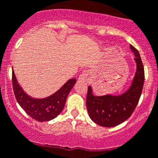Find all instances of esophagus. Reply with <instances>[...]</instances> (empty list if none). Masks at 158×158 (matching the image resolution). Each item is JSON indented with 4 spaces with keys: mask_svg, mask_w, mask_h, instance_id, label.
<instances>
[{
    "mask_svg": "<svg viewBox=\"0 0 158 158\" xmlns=\"http://www.w3.org/2000/svg\"><path fill=\"white\" fill-rule=\"evenodd\" d=\"M89 74H90V71L89 70H84L82 72V73L81 74L79 77H78V81H87L89 80Z\"/></svg>",
    "mask_w": 158,
    "mask_h": 158,
    "instance_id": "34e87169",
    "label": "esophagus"
}]
</instances>
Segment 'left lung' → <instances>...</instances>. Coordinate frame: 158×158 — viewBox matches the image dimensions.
Segmentation results:
<instances>
[{
	"instance_id": "obj_1",
	"label": "left lung",
	"mask_w": 158,
	"mask_h": 158,
	"mask_svg": "<svg viewBox=\"0 0 158 158\" xmlns=\"http://www.w3.org/2000/svg\"><path fill=\"white\" fill-rule=\"evenodd\" d=\"M130 48L135 56L136 71L126 92L119 95L95 96L91 86L88 87L86 107L89 115L95 123L102 127H112L123 123L131 116L140 100L144 81V65L138 51L132 45Z\"/></svg>"
}]
</instances>
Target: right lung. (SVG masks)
Segmentation results:
<instances>
[{"label": "right lung", "instance_id": "obj_1", "mask_svg": "<svg viewBox=\"0 0 158 158\" xmlns=\"http://www.w3.org/2000/svg\"><path fill=\"white\" fill-rule=\"evenodd\" d=\"M12 81L14 95L18 104L28 115L40 122L50 121L60 114L64 107L68 95L77 82L75 78L69 79L60 89L49 97L34 98L25 93L18 84L14 70L12 72Z\"/></svg>", "mask_w": 158, "mask_h": 158}]
</instances>
